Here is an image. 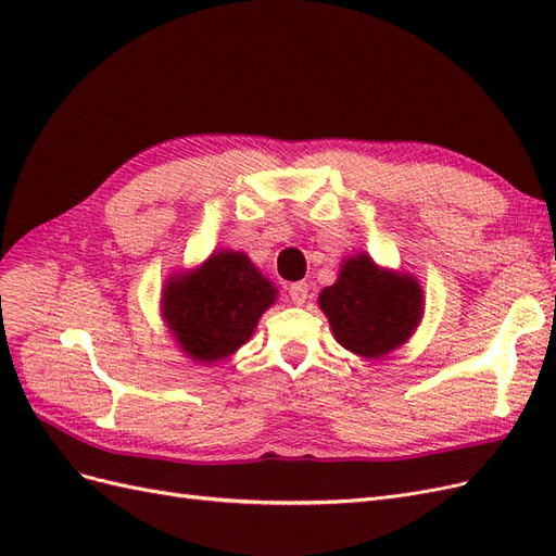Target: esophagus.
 Returning <instances> with one entry per match:
<instances>
[{"label":"esophagus","mask_w":556,"mask_h":556,"mask_svg":"<svg viewBox=\"0 0 556 556\" xmlns=\"http://www.w3.org/2000/svg\"><path fill=\"white\" fill-rule=\"evenodd\" d=\"M308 285L304 282V280H299V282H292L290 288H288V292H290V299H292V304H296V306H301V304H306V299H308Z\"/></svg>","instance_id":"esophagus-1"}]
</instances>
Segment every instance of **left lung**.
Here are the masks:
<instances>
[{
	"label": "left lung",
	"mask_w": 556,
	"mask_h": 556,
	"mask_svg": "<svg viewBox=\"0 0 556 556\" xmlns=\"http://www.w3.org/2000/svg\"><path fill=\"white\" fill-rule=\"evenodd\" d=\"M319 308L343 348L382 357L408 339L422 317V290L410 276L380 271L371 257H350L339 280L319 294Z\"/></svg>",
	"instance_id": "obj_1"
}]
</instances>
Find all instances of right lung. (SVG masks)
<instances>
[{
    "label": "right lung",
    "instance_id": "1",
    "mask_svg": "<svg viewBox=\"0 0 556 556\" xmlns=\"http://www.w3.org/2000/svg\"><path fill=\"white\" fill-rule=\"evenodd\" d=\"M274 301V285L243 252L225 250L166 285L164 317L192 359L217 362L250 339Z\"/></svg>",
    "mask_w": 556,
    "mask_h": 556
}]
</instances>
